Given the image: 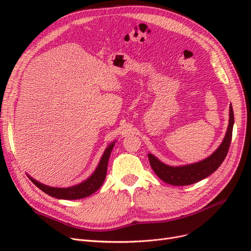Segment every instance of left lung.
Returning <instances> with one entry per match:
<instances>
[{"instance_id": "left-lung-1", "label": "left lung", "mask_w": 251, "mask_h": 251, "mask_svg": "<svg viewBox=\"0 0 251 251\" xmlns=\"http://www.w3.org/2000/svg\"><path fill=\"white\" fill-rule=\"evenodd\" d=\"M229 116V126L225 138H224L218 150L203 161L186 166L172 167L162 163L154 155L149 153L150 164L156 176L164 182L171 184V185L185 186L199 182L206 178L210 174H213L221 166L224 160H225L231 144L232 131L234 125V113L232 105H230Z\"/></svg>"}]
</instances>
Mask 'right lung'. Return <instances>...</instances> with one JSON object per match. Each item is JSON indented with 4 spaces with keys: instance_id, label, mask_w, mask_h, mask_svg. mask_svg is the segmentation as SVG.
Returning a JSON list of instances; mask_svg holds the SVG:
<instances>
[{
    "instance_id": "right-lung-1",
    "label": "right lung",
    "mask_w": 251,
    "mask_h": 251,
    "mask_svg": "<svg viewBox=\"0 0 251 251\" xmlns=\"http://www.w3.org/2000/svg\"><path fill=\"white\" fill-rule=\"evenodd\" d=\"M115 146V141L112 142L110 146L105 149L101 159L100 161V164L96 171L89 178H87L85 181L81 182L80 184H77L75 186H71L68 188H58V187H50L45 185V184L39 183L38 181L34 180L32 177H29V179L33 182L34 185H36L39 189L43 190L45 193L49 194L51 197L59 200H80L84 199L95 193L97 190L100 188L102 183L104 181L105 175H107V169H108V162L110 159V154L112 152V150Z\"/></svg>"
}]
</instances>
